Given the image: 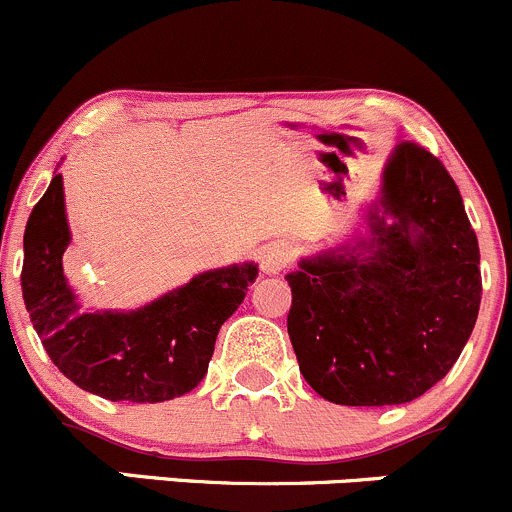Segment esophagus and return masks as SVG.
Instances as JSON below:
<instances>
[{
  "label": "esophagus",
  "instance_id": "obj_1",
  "mask_svg": "<svg viewBox=\"0 0 512 512\" xmlns=\"http://www.w3.org/2000/svg\"><path fill=\"white\" fill-rule=\"evenodd\" d=\"M289 260H292V250H289L285 242H272V245L262 247L260 267L265 275H280L289 265Z\"/></svg>",
  "mask_w": 512,
  "mask_h": 512
}]
</instances>
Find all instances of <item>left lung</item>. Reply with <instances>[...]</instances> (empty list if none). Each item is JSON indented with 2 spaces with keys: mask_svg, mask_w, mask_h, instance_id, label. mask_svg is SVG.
Returning <instances> with one entry per match:
<instances>
[{
  "mask_svg": "<svg viewBox=\"0 0 512 512\" xmlns=\"http://www.w3.org/2000/svg\"><path fill=\"white\" fill-rule=\"evenodd\" d=\"M369 227V240L309 257L287 275L299 371L342 406L426 394L461 356L483 292L476 230L458 185L426 148L396 146Z\"/></svg>",
  "mask_w": 512,
  "mask_h": 512,
  "instance_id": "obj_1",
  "label": "left lung"
}]
</instances>
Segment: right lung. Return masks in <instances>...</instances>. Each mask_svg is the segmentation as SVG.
<instances>
[{"mask_svg":"<svg viewBox=\"0 0 512 512\" xmlns=\"http://www.w3.org/2000/svg\"><path fill=\"white\" fill-rule=\"evenodd\" d=\"M69 242L64 180L56 173L24 230L22 294L61 374L108 401L158 404L193 391L208 374L220 327L255 282L257 265L203 272L133 312H84L64 275Z\"/></svg>","mask_w":512,"mask_h":512,"instance_id":"1","label":"right lung"}]
</instances>
